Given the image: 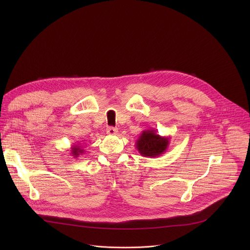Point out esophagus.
Wrapping results in <instances>:
<instances>
[{"label": "esophagus", "mask_w": 250, "mask_h": 250, "mask_svg": "<svg viewBox=\"0 0 250 250\" xmlns=\"http://www.w3.org/2000/svg\"><path fill=\"white\" fill-rule=\"evenodd\" d=\"M117 132H118V129L116 127H113V126L106 127V133L110 135H115V134H117Z\"/></svg>", "instance_id": "1"}]
</instances>
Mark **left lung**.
Returning <instances> with one entry per match:
<instances>
[{
	"label": "left lung",
	"instance_id": "obj_1",
	"mask_svg": "<svg viewBox=\"0 0 250 250\" xmlns=\"http://www.w3.org/2000/svg\"><path fill=\"white\" fill-rule=\"evenodd\" d=\"M169 142V136H161L154 129H146L136 140L135 147L141 156L158 157L166 152Z\"/></svg>",
	"mask_w": 250,
	"mask_h": 250
}]
</instances>
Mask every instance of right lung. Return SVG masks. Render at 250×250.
Listing matches in <instances>:
<instances>
[{
    "mask_svg": "<svg viewBox=\"0 0 250 250\" xmlns=\"http://www.w3.org/2000/svg\"><path fill=\"white\" fill-rule=\"evenodd\" d=\"M84 151L85 150L82 148V146L80 145H74V146H72V147H71V154H72V156L74 158L79 157V155L83 154Z\"/></svg>",
    "mask_w": 250,
    "mask_h": 250,
    "instance_id": "add662e5",
    "label": "right lung"
}]
</instances>
